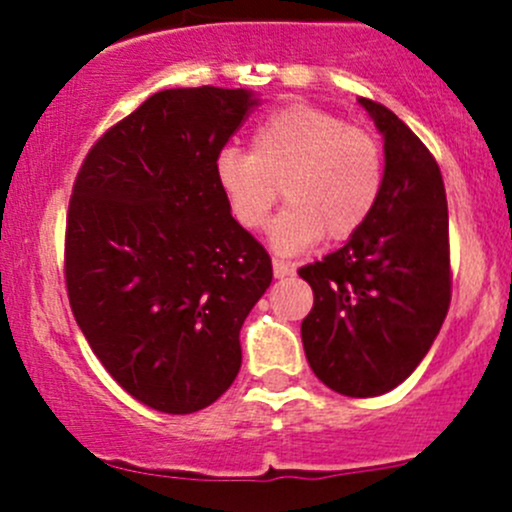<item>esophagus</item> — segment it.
Wrapping results in <instances>:
<instances>
[{
  "label": "esophagus",
  "instance_id": "1",
  "mask_svg": "<svg viewBox=\"0 0 512 512\" xmlns=\"http://www.w3.org/2000/svg\"><path fill=\"white\" fill-rule=\"evenodd\" d=\"M272 272H275L277 280H285V277L294 275V265H287V262L275 260V262H272Z\"/></svg>",
  "mask_w": 512,
  "mask_h": 512
}]
</instances>
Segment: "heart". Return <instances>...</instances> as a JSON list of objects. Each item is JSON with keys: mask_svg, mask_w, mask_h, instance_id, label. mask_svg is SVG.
<instances>
[{"mask_svg": "<svg viewBox=\"0 0 512 512\" xmlns=\"http://www.w3.org/2000/svg\"><path fill=\"white\" fill-rule=\"evenodd\" d=\"M215 180L245 230L270 220L282 185L289 203L270 227V245L277 255H297L324 232L344 240L366 223L384 183V158L374 136L297 103L257 126L252 151L225 146L215 156Z\"/></svg>", "mask_w": 512, "mask_h": 512, "instance_id": "heart-1", "label": "heart"}]
</instances>
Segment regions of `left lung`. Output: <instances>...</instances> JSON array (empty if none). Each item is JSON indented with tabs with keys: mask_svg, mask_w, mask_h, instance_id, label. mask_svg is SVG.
Instances as JSON below:
<instances>
[{
	"mask_svg": "<svg viewBox=\"0 0 512 512\" xmlns=\"http://www.w3.org/2000/svg\"><path fill=\"white\" fill-rule=\"evenodd\" d=\"M384 138V183L344 247L299 270L314 292L302 322L309 366L337 394L381 396L409 379L451 302L441 170L396 113L359 98Z\"/></svg>",
	"mask_w": 512,
	"mask_h": 512,
	"instance_id": "1",
	"label": "left lung"
}]
</instances>
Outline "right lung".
<instances>
[{
  "label": "right lung",
  "mask_w": 512,
  "mask_h": 512,
  "mask_svg": "<svg viewBox=\"0 0 512 512\" xmlns=\"http://www.w3.org/2000/svg\"><path fill=\"white\" fill-rule=\"evenodd\" d=\"M260 103L247 89H165L103 133L66 218L71 312L141 404L193 414L230 389L240 329L272 282L227 208L215 156Z\"/></svg>",
  "instance_id": "add662e5"
}]
</instances>
